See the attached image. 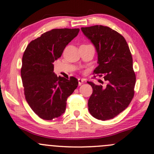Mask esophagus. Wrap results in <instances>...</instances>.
I'll use <instances>...</instances> for the list:
<instances>
[{"label": "esophagus", "instance_id": "34e87169", "mask_svg": "<svg viewBox=\"0 0 154 154\" xmlns=\"http://www.w3.org/2000/svg\"><path fill=\"white\" fill-rule=\"evenodd\" d=\"M84 83V80L82 79H78V85H79V86H80V85H82V84Z\"/></svg>", "mask_w": 154, "mask_h": 154}]
</instances>
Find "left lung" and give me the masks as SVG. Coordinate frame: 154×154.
<instances>
[{
  "mask_svg": "<svg viewBox=\"0 0 154 154\" xmlns=\"http://www.w3.org/2000/svg\"><path fill=\"white\" fill-rule=\"evenodd\" d=\"M81 30L97 50L99 65L94 73L107 81L105 87L87 82L93 89L89 112L97 119H111L123 112L134 97L136 75L131 52L124 37L109 27L94 25Z\"/></svg>",
  "mask_w": 154,
  "mask_h": 154,
  "instance_id": "1",
  "label": "left lung"
}]
</instances>
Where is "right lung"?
<instances>
[{"instance_id":"1","label":"right lung","mask_w":154,"mask_h":154,"mask_svg":"<svg viewBox=\"0 0 154 154\" xmlns=\"http://www.w3.org/2000/svg\"><path fill=\"white\" fill-rule=\"evenodd\" d=\"M79 29H53L31 41L22 60L21 77L25 100L39 117L52 120L65 112L68 97L78 85L53 72V63L79 33Z\"/></svg>"}]
</instances>
